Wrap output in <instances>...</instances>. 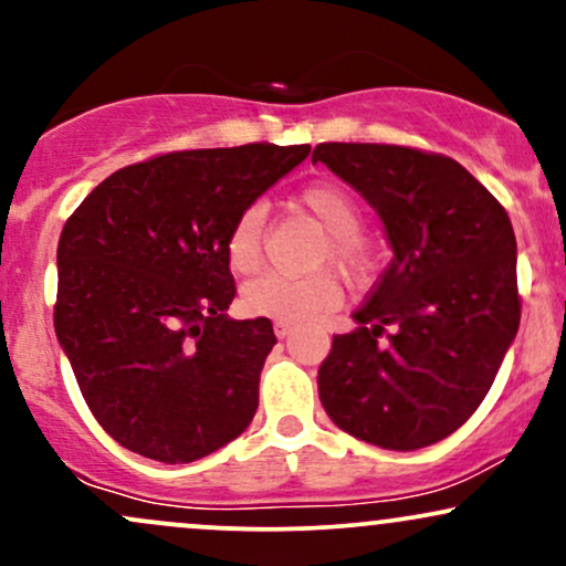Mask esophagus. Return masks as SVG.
I'll use <instances>...</instances> for the list:
<instances>
[{
  "instance_id": "1",
  "label": "esophagus",
  "mask_w": 566,
  "mask_h": 566,
  "mask_svg": "<svg viewBox=\"0 0 566 566\" xmlns=\"http://www.w3.org/2000/svg\"><path fill=\"white\" fill-rule=\"evenodd\" d=\"M292 327H295V324H292V322H274L276 337H287L292 333Z\"/></svg>"
}]
</instances>
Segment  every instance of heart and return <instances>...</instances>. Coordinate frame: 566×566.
<instances>
[{
  "label": "heart",
  "mask_w": 566,
  "mask_h": 566,
  "mask_svg": "<svg viewBox=\"0 0 566 566\" xmlns=\"http://www.w3.org/2000/svg\"><path fill=\"white\" fill-rule=\"evenodd\" d=\"M297 201L327 229L316 263H335L343 274L359 276L367 269V242L359 233L361 210L346 188L335 184H311L301 188ZM265 210L250 205L239 212L226 237V258L237 274H252L263 263ZM340 282L329 274L290 276L269 271L242 290V303L252 316L276 322H305L333 311L340 303Z\"/></svg>",
  "instance_id": "1"
}]
</instances>
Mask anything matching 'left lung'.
<instances>
[{
    "label": "left lung",
    "mask_w": 566,
    "mask_h": 566,
    "mask_svg": "<svg viewBox=\"0 0 566 566\" xmlns=\"http://www.w3.org/2000/svg\"><path fill=\"white\" fill-rule=\"evenodd\" d=\"M311 159L378 210L394 247L359 327L333 337L322 405L382 450L437 444L482 405L522 319L509 212L444 154L319 143Z\"/></svg>",
    "instance_id": "left-lung-1"
}]
</instances>
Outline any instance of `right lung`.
<instances>
[{"label": "right lung", "mask_w": 566, "mask_h": 566, "mask_svg": "<svg viewBox=\"0 0 566 566\" xmlns=\"http://www.w3.org/2000/svg\"><path fill=\"white\" fill-rule=\"evenodd\" d=\"M311 146L247 143L143 159L108 175L57 242L55 335L103 431L191 463L250 426L276 335L229 319L226 237Z\"/></svg>", "instance_id": "add662e5"}]
</instances>
